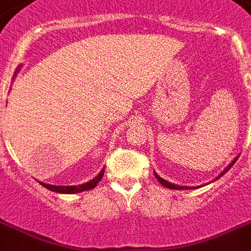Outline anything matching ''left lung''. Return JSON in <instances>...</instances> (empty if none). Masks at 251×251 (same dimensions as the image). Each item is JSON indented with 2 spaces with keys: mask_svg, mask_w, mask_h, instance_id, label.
<instances>
[{
  "mask_svg": "<svg viewBox=\"0 0 251 251\" xmlns=\"http://www.w3.org/2000/svg\"><path fill=\"white\" fill-rule=\"evenodd\" d=\"M237 159H239V156H236V158L233 159V160H232V163H231V164H229L228 167L226 168L225 171H223L222 173H221V175L218 176V177L215 178V179H218L219 177H222V176L225 175L226 172H228L229 169H231V167H232V165L235 164L236 160H237ZM154 176H155V177H156V179H158V181L160 182L161 185L164 186V187H167V188H172V190H190V188H196V187H188V186H178V185H175V183H171V182L165 181V179H163V178H161V177H159V176L156 175V173H155V172H154Z\"/></svg>",
  "mask_w": 251,
  "mask_h": 251,
  "instance_id": "8db88e82",
  "label": "left lung"
}]
</instances>
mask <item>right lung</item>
I'll return each instance as SVG.
<instances>
[{"label":"right lung","mask_w":251,"mask_h":251,"mask_svg":"<svg viewBox=\"0 0 251 251\" xmlns=\"http://www.w3.org/2000/svg\"><path fill=\"white\" fill-rule=\"evenodd\" d=\"M19 68H20V66H19ZM19 68L16 72H19ZM103 171H105V169H102V171H101L96 177L93 178V179H91V181L78 186H53V185H49V183H43V182H39V183H41L43 187L49 188L50 191L59 192V194H76V192H83V191H87V190H92V188L96 187L97 183H99V182L101 181V178H102Z\"/></svg>","instance_id":"right-lung-1"}]
</instances>
